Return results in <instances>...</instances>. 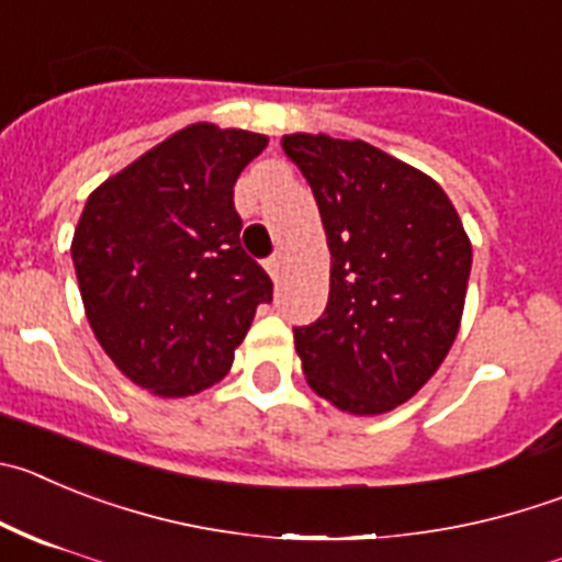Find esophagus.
<instances>
[{"label": "esophagus", "instance_id": "esophagus-1", "mask_svg": "<svg viewBox=\"0 0 562 562\" xmlns=\"http://www.w3.org/2000/svg\"><path fill=\"white\" fill-rule=\"evenodd\" d=\"M265 270L270 272L272 281H278V278H281V270H284V256H281V254L270 256V259L265 261Z\"/></svg>", "mask_w": 562, "mask_h": 562}]
</instances>
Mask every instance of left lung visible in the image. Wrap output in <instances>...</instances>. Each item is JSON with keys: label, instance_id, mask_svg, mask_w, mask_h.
<instances>
[{"label": "left lung", "instance_id": "8db88e82", "mask_svg": "<svg viewBox=\"0 0 562 562\" xmlns=\"http://www.w3.org/2000/svg\"><path fill=\"white\" fill-rule=\"evenodd\" d=\"M315 192L331 254L328 306L295 328L308 387L351 415L418 393L460 331L471 239L440 183L362 138H281Z\"/></svg>", "mask_w": 562, "mask_h": 562}]
</instances>
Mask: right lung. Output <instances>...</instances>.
Segmentation results:
<instances>
[{"label": "right lung", "mask_w": 562, "mask_h": 562, "mask_svg": "<svg viewBox=\"0 0 562 562\" xmlns=\"http://www.w3.org/2000/svg\"><path fill=\"white\" fill-rule=\"evenodd\" d=\"M270 138L194 122L102 180L71 236L77 286L102 351L142 390L217 384L272 301L241 250L234 183Z\"/></svg>", "instance_id": "1"}]
</instances>
